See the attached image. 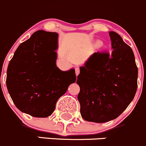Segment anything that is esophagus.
<instances>
[{"label": "esophagus", "instance_id": "esophagus-1", "mask_svg": "<svg viewBox=\"0 0 146 146\" xmlns=\"http://www.w3.org/2000/svg\"><path fill=\"white\" fill-rule=\"evenodd\" d=\"M79 72H80V69H79V67H75V73H76V76L79 74Z\"/></svg>", "mask_w": 146, "mask_h": 146}]
</instances>
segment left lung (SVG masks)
I'll return each instance as SVG.
<instances>
[{
    "instance_id": "left-lung-1",
    "label": "left lung",
    "mask_w": 146,
    "mask_h": 146,
    "mask_svg": "<svg viewBox=\"0 0 146 146\" xmlns=\"http://www.w3.org/2000/svg\"><path fill=\"white\" fill-rule=\"evenodd\" d=\"M109 35L112 52H94L77 76L80 112L86 121L103 123L118 117L137 90L133 50L116 32L110 31Z\"/></svg>"
}]
</instances>
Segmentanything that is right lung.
Here are the masks:
<instances>
[{
    "instance_id": "1",
    "label": "right lung",
    "mask_w": 146,
    "mask_h": 146,
    "mask_svg": "<svg viewBox=\"0 0 146 146\" xmlns=\"http://www.w3.org/2000/svg\"><path fill=\"white\" fill-rule=\"evenodd\" d=\"M57 48L58 34L39 30L19 45L9 62L6 85L22 112L50 116L59 98L76 81L74 69L63 72L56 66Z\"/></svg>"
}]
</instances>
